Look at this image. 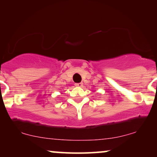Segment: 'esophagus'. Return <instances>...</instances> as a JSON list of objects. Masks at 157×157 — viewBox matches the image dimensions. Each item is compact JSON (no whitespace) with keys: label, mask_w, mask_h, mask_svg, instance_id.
I'll list each match as a JSON object with an SVG mask.
<instances>
[{"label":"esophagus","mask_w":157,"mask_h":157,"mask_svg":"<svg viewBox=\"0 0 157 157\" xmlns=\"http://www.w3.org/2000/svg\"><path fill=\"white\" fill-rule=\"evenodd\" d=\"M75 86L77 87H82L83 83L82 82H80V83H75Z\"/></svg>","instance_id":"esophagus-1"}]
</instances>
